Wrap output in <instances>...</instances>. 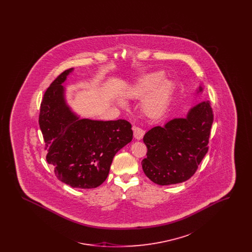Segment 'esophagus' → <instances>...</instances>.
<instances>
[{"label": "esophagus", "instance_id": "obj_1", "mask_svg": "<svg viewBox=\"0 0 252 252\" xmlns=\"http://www.w3.org/2000/svg\"><path fill=\"white\" fill-rule=\"evenodd\" d=\"M144 131L143 128L139 127V126H133V134H134V138L136 140H141L144 137Z\"/></svg>", "mask_w": 252, "mask_h": 252}]
</instances>
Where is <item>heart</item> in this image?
Masks as SVG:
<instances>
[{"label": "heart", "instance_id": "obj_1", "mask_svg": "<svg viewBox=\"0 0 252 252\" xmlns=\"http://www.w3.org/2000/svg\"><path fill=\"white\" fill-rule=\"evenodd\" d=\"M162 78L161 72L149 73L141 78L127 93V95L131 98H141L155 89L143 102L144 111L150 117L158 116L163 111L171 95L173 84L170 80H162Z\"/></svg>", "mask_w": 252, "mask_h": 252}]
</instances>
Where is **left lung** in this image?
Returning <instances> with one entry per match:
<instances>
[{"mask_svg": "<svg viewBox=\"0 0 252 252\" xmlns=\"http://www.w3.org/2000/svg\"><path fill=\"white\" fill-rule=\"evenodd\" d=\"M213 122L211 103L204 101L191 108L186 118L173 119L146 132L147 153L142 161L146 177L158 185L189 180L209 150Z\"/></svg>", "mask_w": 252, "mask_h": 252, "instance_id": "8db88e82", "label": "left lung"}]
</instances>
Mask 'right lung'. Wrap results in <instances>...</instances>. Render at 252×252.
Here are the masks:
<instances>
[{
  "mask_svg": "<svg viewBox=\"0 0 252 252\" xmlns=\"http://www.w3.org/2000/svg\"><path fill=\"white\" fill-rule=\"evenodd\" d=\"M72 71L61 72L46 90L38 124L57 178L72 188L92 189L107 180L113 158L131 142L133 131L122 119H79L67 106L61 85Z\"/></svg>",
  "mask_w": 252,
  "mask_h": 252,
  "instance_id": "obj_1",
  "label": "right lung"
}]
</instances>
